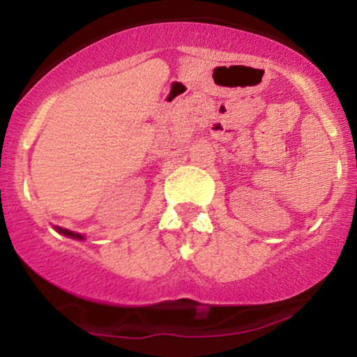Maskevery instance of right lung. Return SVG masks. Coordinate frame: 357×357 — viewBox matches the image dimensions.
Instances as JSON below:
<instances>
[{
  "label": "right lung",
  "mask_w": 357,
  "mask_h": 357,
  "mask_svg": "<svg viewBox=\"0 0 357 357\" xmlns=\"http://www.w3.org/2000/svg\"><path fill=\"white\" fill-rule=\"evenodd\" d=\"M55 230L61 233V235L65 236H70V238H75V240H85V236H82L80 233H75V231H70L67 230V228H60V227H55Z\"/></svg>",
  "instance_id": "1"
}]
</instances>
